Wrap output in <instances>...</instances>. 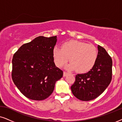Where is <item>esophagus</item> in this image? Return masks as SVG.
<instances>
[{
	"label": "esophagus",
	"mask_w": 122,
	"mask_h": 122,
	"mask_svg": "<svg viewBox=\"0 0 122 122\" xmlns=\"http://www.w3.org/2000/svg\"><path fill=\"white\" fill-rule=\"evenodd\" d=\"M68 74H69V72H66V71H64V76H67V75Z\"/></svg>",
	"instance_id": "34e87169"
}]
</instances>
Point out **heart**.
<instances>
[{
  "label": "heart",
  "instance_id": "1",
  "mask_svg": "<svg viewBox=\"0 0 122 122\" xmlns=\"http://www.w3.org/2000/svg\"><path fill=\"white\" fill-rule=\"evenodd\" d=\"M98 52L96 47L84 42L71 40L64 43L61 48L55 47L53 57L58 67L64 66L70 58L68 69H76L78 72H86L95 65Z\"/></svg>",
  "mask_w": 122,
  "mask_h": 122
}]
</instances>
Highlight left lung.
Segmentation results:
<instances>
[{"instance_id": "left-lung-1", "label": "left lung", "mask_w": 122, "mask_h": 122, "mask_svg": "<svg viewBox=\"0 0 122 122\" xmlns=\"http://www.w3.org/2000/svg\"><path fill=\"white\" fill-rule=\"evenodd\" d=\"M97 62L85 74H77L71 86L72 94L82 101L93 100L103 93L112 79V60L104 48L98 45Z\"/></svg>"}]
</instances>
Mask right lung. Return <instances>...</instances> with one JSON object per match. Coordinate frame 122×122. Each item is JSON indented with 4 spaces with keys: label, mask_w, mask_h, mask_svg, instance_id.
<instances>
[{
    "label": "right lung",
    "mask_w": 122,
    "mask_h": 122,
    "mask_svg": "<svg viewBox=\"0 0 122 122\" xmlns=\"http://www.w3.org/2000/svg\"><path fill=\"white\" fill-rule=\"evenodd\" d=\"M56 42V36L37 37L23 45L14 54L13 81L27 98H47L53 92L56 82L62 77L63 71L56 67L53 57Z\"/></svg>",
    "instance_id": "right-lung-1"
}]
</instances>
